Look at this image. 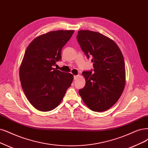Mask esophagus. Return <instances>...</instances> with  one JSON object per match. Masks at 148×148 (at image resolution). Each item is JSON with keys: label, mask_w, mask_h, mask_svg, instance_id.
I'll return each mask as SVG.
<instances>
[{"label": "esophagus", "mask_w": 148, "mask_h": 148, "mask_svg": "<svg viewBox=\"0 0 148 148\" xmlns=\"http://www.w3.org/2000/svg\"><path fill=\"white\" fill-rule=\"evenodd\" d=\"M79 77V75H74V80H76L77 79V77Z\"/></svg>", "instance_id": "esophagus-1"}]
</instances>
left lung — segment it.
<instances>
[{
	"mask_svg": "<svg viewBox=\"0 0 148 148\" xmlns=\"http://www.w3.org/2000/svg\"><path fill=\"white\" fill-rule=\"evenodd\" d=\"M77 40L94 68L82 73L86 84L79 95L92 111H106L118 101L124 88L123 53L115 42L100 33L80 30Z\"/></svg>",
	"mask_w": 148,
	"mask_h": 148,
	"instance_id": "8db88e82",
	"label": "left lung"
}]
</instances>
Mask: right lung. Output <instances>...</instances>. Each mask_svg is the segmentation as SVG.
I'll return each instance as SVG.
<instances>
[{"label": "right lung", "instance_id": "obj_1", "mask_svg": "<svg viewBox=\"0 0 148 148\" xmlns=\"http://www.w3.org/2000/svg\"><path fill=\"white\" fill-rule=\"evenodd\" d=\"M74 32H48L35 38L26 49L19 78L27 99L38 110L48 112L56 108L73 82V74L53 66L62 60V48Z\"/></svg>", "mask_w": 148, "mask_h": 148}]
</instances>
